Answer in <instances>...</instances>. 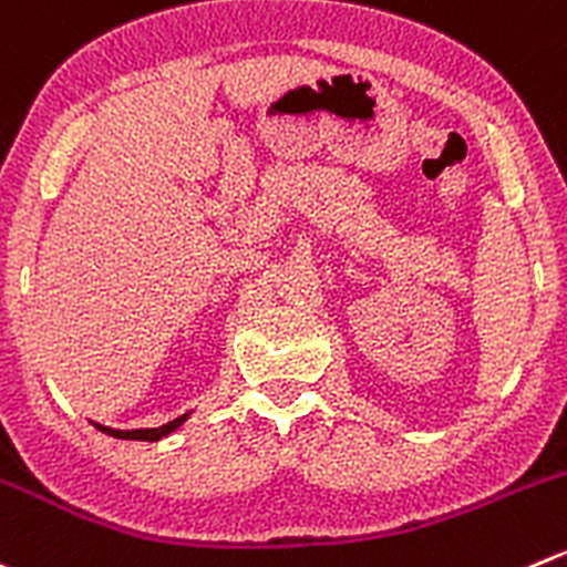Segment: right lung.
I'll return each instance as SVG.
<instances>
[{
  "label": "right lung",
  "instance_id": "add662e5",
  "mask_svg": "<svg viewBox=\"0 0 567 567\" xmlns=\"http://www.w3.org/2000/svg\"><path fill=\"white\" fill-rule=\"evenodd\" d=\"M185 417H188V415L174 417V421L163 423V426H157V430H110V426H99V423H96V426L102 432H107V435L121 437V441H150V443H155V441H161V437L172 435V432L177 430V426L185 421Z\"/></svg>",
  "mask_w": 567,
  "mask_h": 567
}]
</instances>
